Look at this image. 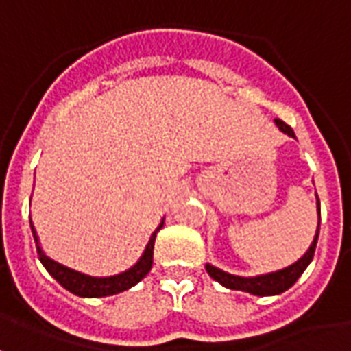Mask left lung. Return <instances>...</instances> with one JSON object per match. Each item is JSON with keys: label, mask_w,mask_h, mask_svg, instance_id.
Instances as JSON below:
<instances>
[{"label": "left lung", "mask_w": 351, "mask_h": 351, "mask_svg": "<svg viewBox=\"0 0 351 351\" xmlns=\"http://www.w3.org/2000/svg\"><path fill=\"white\" fill-rule=\"evenodd\" d=\"M280 130L287 133L289 137L295 138L293 130L287 125L286 122L282 120H274ZM317 213H319V199H317ZM317 235H319V223H317V231L314 241L310 244L308 252L302 256L299 261H295L293 265H289L286 269L276 272H269V274H261V276H252V278H244V276H235V274H229L226 271H220L213 265H206V272L213 276L216 282H220L221 286L229 287V289H241V291H248L252 295H259V297H265V295H278L282 291H286L287 287H291L297 282V278L301 276L304 269L308 267V263L314 258V252H316L317 244Z\"/></svg>", "instance_id": "1"}]
</instances>
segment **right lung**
<instances>
[{
	"label": "right lung",
	"mask_w": 351,
	"mask_h": 351,
	"mask_svg": "<svg viewBox=\"0 0 351 351\" xmlns=\"http://www.w3.org/2000/svg\"><path fill=\"white\" fill-rule=\"evenodd\" d=\"M163 226V221H161ZM161 226L156 229V233L160 231ZM32 233H34L35 244H37V254L41 263L45 265V269L54 276V278L65 287L69 289L71 293L79 295V297H107V295L120 293L130 289L131 286H135L137 282L145 278L148 271L152 269V256H154V241H156V233L150 237V241L146 244V250L143 254V258L138 259L137 263L131 267L130 271L122 272V274H116V276H108V278H95V276H88L79 271H73L69 267L56 263L54 259H50L45 256V252L39 246L37 241V233H35L34 226H32Z\"/></svg>",
	"instance_id": "obj_1"
}]
</instances>
